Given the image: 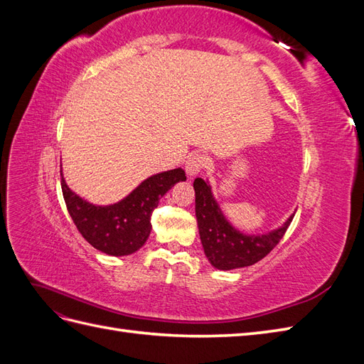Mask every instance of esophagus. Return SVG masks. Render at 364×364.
<instances>
[{
    "mask_svg": "<svg viewBox=\"0 0 364 364\" xmlns=\"http://www.w3.org/2000/svg\"><path fill=\"white\" fill-rule=\"evenodd\" d=\"M205 165H206V158L203 155H200V153H193V155L186 158L185 171L190 176V178H193V176H197L203 170Z\"/></svg>",
    "mask_w": 364,
    "mask_h": 364,
    "instance_id": "34e87169",
    "label": "esophagus"
}]
</instances>
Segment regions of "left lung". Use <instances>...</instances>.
<instances>
[{"label":"left lung","instance_id":"8db88e82","mask_svg":"<svg viewBox=\"0 0 364 364\" xmlns=\"http://www.w3.org/2000/svg\"><path fill=\"white\" fill-rule=\"evenodd\" d=\"M193 186L202 246L208 261L218 270L247 267L262 259L279 243L294 215L291 214L281 226L264 234H246L226 218L208 179L197 178Z\"/></svg>","mask_w":364,"mask_h":364}]
</instances>
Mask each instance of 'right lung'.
<instances>
[{"label": "right lung", "instance_id": "add662e5", "mask_svg": "<svg viewBox=\"0 0 364 364\" xmlns=\"http://www.w3.org/2000/svg\"><path fill=\"white\" fill-rule=\"evenodd\" d=\"M60 176L63 199L74 225L87 243L111 257H126L144 246L151 230L153 209L171 186L186 181L181 167L173 168L150 176L115 203L94 205L70 188L62 168Z\"/></svg>", "mask_w": 364, "mask_h": 364}]
</instances>
